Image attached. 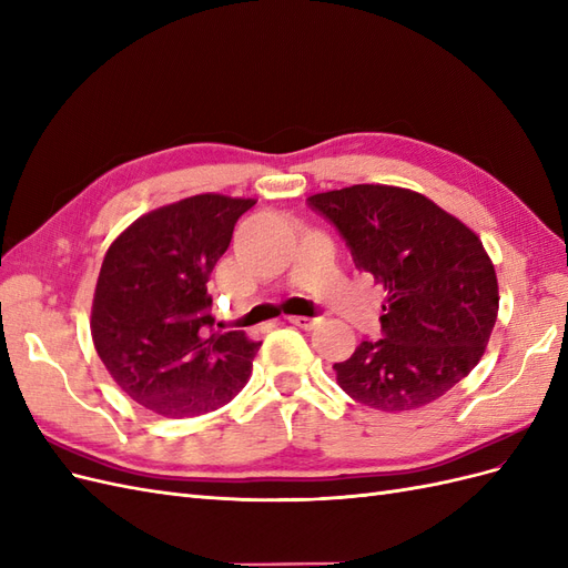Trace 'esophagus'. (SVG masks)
<instances>
[{
	"label": "esophagus",
	"instance_id": "obj_1",
	"mask_svg": "<svg viewBox=\"0 0 568 568\" xmlns=\"http://www.w3.org/2000/svg\"><path fill=\"white\" fill-rule=\"evenodd\" d=\"M288 322H291V324H296V326H301V329H313V326L317 324V320H315V317H305V315H291V317H288Z\"/></svg>",
	"mask_w": 568,
	"mask_h": 568
}]
</instances>
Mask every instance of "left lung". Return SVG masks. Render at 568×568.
Segmentation results:
<instances>
[{
    "label": "left lung",
    "instance_id": "left-lung-1",
    "mask_svg": "<svg viewBox=\"0 0 568 568\" xmlns=\"http://www.w3.org/2000/svg\"><path fill=\"white\" fill-rule=\"evenodd\" d=\"M307 203L386 291L384 338L336 363V384L382 412L438 400L478 365L497 320V277L478 234L403 186L353 184Z\"/></svg>",
    "mask_w": 568,
    "mask_h": 568
}]
</instances>
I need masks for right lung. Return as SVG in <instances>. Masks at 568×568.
I'll return each mask as SVG.
<instances>
[{
    "mask_svg": "<svg viewBox=\"0 0 568 568\" xmlns=\"http://www.w3.org/2000/svg\"><path fill=\"white\" fill-rule=\"evenodd\" d=\"M255 199L196 194L136 217L99 270L92 341L134 403L161 417H199L248 382L261 343L215 329L209 280L236 220Z\"/></svg>",
    "mask_w": 568,
    "mask_h": 568,
    "instance_id": "add662e5",
    "label": "right lung"
}]
</instances>
